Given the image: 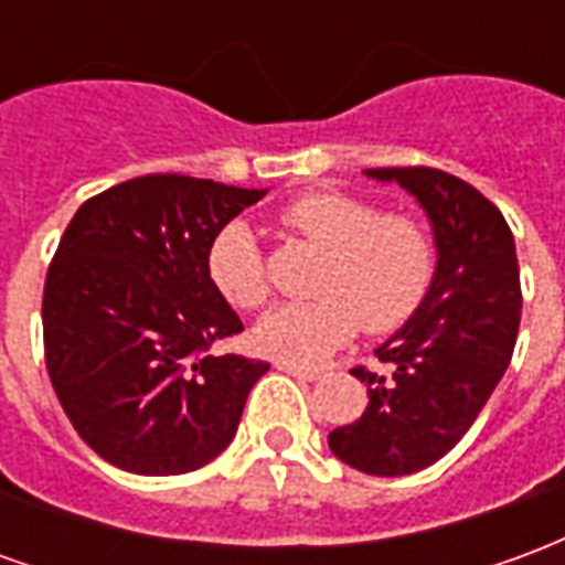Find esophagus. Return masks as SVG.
<instances>
[{"mask_svg":"<svg viewBox=\"0 0 565 565\" xmlns=\"http://www.w3.org/2000/svg\"><path fill=\"white\" fill-rule=\"evenodd\" d=\"M275 366L287 372V375H294V379H302V381H318L323 379V372L320 369H308V366H296V363H287V360H278Z\"/></svg>","mask_w":565,"mask_h":565,"instance_id":"34e87169","label":"esophagus"}]
</instances>
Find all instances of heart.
I'll use <instances>...</instances> for the list:
<instances>
[{
	"label": "heart",
	"mask_w": 565,
	"mask_h": 565,
	"mask_svg": "<svg viewBox=\"0 0 565 565\" xmlns=\"http://www.w3.org/2000/svg\"><path fill=\"white\" fill-rule=\"evenodd\" d=\"M278 221L327 250L318 275L323 296L271 308L254 330L259 351L311 366L342 348L356 327L393 332L424 306L436 278V242L412 214H381L369 199L318 190L287 202ZM205 269L233 308L254 311L269 296L263 245L245 221L214 235Z\"/></svg>",
	"instance_id": "heart-1"
}]
</instances>
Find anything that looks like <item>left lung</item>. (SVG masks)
<instances>
[{
    "instance_id": "left-lung-1",
    "label": "left lung",
    "mask_w": 565,
    "mask_h": 565,
    "mask_svg": "<svg viewBox=\"0 0 565 565\" xmlns=\"http://www.w3.org/2000/svg\"><path fill=\"white\" fill-rule=\"evenodd\" d=\"M366 174L420 202L438 254L424 306L375 348L384 372H351L366 384V412L330 433L339 460L396 478L441 460L505 375L521 327V269L502 211L472 184L426 166Z\"/></svg>"
}]
</instances>
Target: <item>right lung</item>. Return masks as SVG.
Masks as SVG:
<instances>
[{"mask_svg": "<svg viewBox=\"0 0 565 565\" xmlns=\"http://www.w3.org/2000/svg\"><path fill=\"white\" fill-rule=\"evenodd\" d=\"M266 190L145 174L87 199L60 238L44 360L78 436L136 475H184L233 441L269 363L211 354L242 320L205 269L235 214Z\"/></svg>", "mask_w": 565, "mask_h": 565, "instance_id": "right-lung-1", "label": "right lung"}]
</instances>
